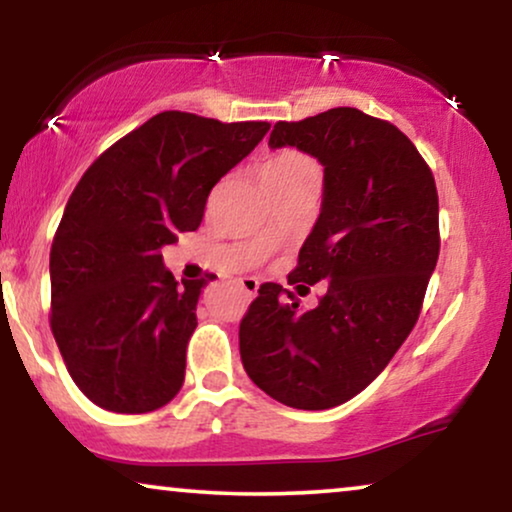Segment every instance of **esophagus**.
<instances>
[{"mask_svg": "<svg viewBox=\"0 0 512 512\" xmlns=\"http://www.w3.org/2000/svg\"><path fill=\"white\" fill-rule=\"evenodd\" d=\"M240 286L249 293L251 298H254L258 293V279L256 277H240Z\"/></svg>", "mask_w": 512, "mask_h": 512, "instance_id": "esophagus-1", "label": "esophagus"}]
</instances>
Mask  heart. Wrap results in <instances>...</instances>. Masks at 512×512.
Segmentation results:
<instances>
[{"label":"heart","instance_id":"obj_1","mask_svg":"<svg viewBox=\"0 0 512 512\" xmlns=\"http://www.w3.org/2000/svg\"><path fill=\"white\" fill-rule=\"evenodd\" d=\"M307 170H317L310 158L303 156V153H298V151H282L265 163L263 179H265V184H275V181L298 177V174H303Z\"/></svg>","mask_w":512,"mask_h":512}]
</instances>
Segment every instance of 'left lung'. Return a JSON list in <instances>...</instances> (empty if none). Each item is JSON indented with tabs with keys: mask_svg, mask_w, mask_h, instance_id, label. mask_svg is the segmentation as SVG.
I'll list each match as a JSON object with an SVG mask.
<instances>
[{
	"mask_svg": "<svg viewBox=\"0 0 512 512\" xmlns=\"http://www.w3.org/2000/svg\"><path fill=\"white\" fill-rule=\"evenodd\" d=\"M268 144L324 165L321 214L289 284H328L314 310L261 284L240 324L242 363L275 401L328 410L366 389L417 324L440 251L436 181L396 125L352 107L279 121Z\"/></svg>",
	"mask_w": 512,
	"mask_h": 512,
	"instance_id": "obj_1",
	"label": "left lung"
}]
</instances>
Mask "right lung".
Masks as SVG:
<instances>
[{"instance_id": "add662e5", "label": "right lung", "mask_w": 512, "mask_h": 512, "mask_svg": "<svg viewBox=\"0 0 512 512\" xmlns=\"http://www.w3.org/2000/svg\"><path fill=\"white\" fill-rule=\"evenodd\" d=\"M265 121L163 111L111 144L69 195L51 247V331L83 394L142 415L179 394L209 279L177 282L160 249L198 230L209 191Z\"/></svg>"}]
</instances>
